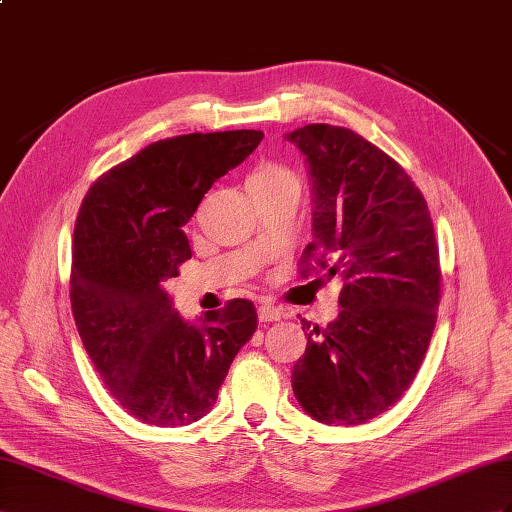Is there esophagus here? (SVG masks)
Instances as JSON below:
<instances>
[{
  "label": "esophagus",
  "instance_id": "34e87169",
  "mask_svg": "<svg viewBox=\"0 0 512 512\" xmlns=\"http://www.w3.org/2000/svg\"><path fill=\"white\" fill-rule=\"evenodd\" d=\"M257 316L261 322H277V320L285 318V311L281 307H274V305H261L257 309Z\"/></svg>",
  "mask_w": 512,
  "mask_h": 512
}]
</instances>
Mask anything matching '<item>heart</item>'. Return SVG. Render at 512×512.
Returning <instances> with one entry per match:
<instances>
[{
    "instance_id": "heart-1",
    "label": "heart",
    "mask_w": 512,
    "mask_h": 512,
    "mask_svg": "<svg viewBox=\"0 0 512 512\" xmlns=\"http://www.w3.org/2000/svg\"><path fill=\"white\" fill-rule=\"evenodd\" d=\"M248 190L253 196L294 190L298 192V177L290 168L279 162H261L248 175Z\"/></svg>"
}]
</instances>
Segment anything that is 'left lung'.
Instances as JSON below:
<instances>
[{
    "mask_svg": "<svg viewBox=\"0 0 512 512\" xmlns=\"http://www.w3.org/2000/svg\"><path fill=\"white\" fill-rule=\"evenodd\" d=\"M285 138L305 155L313 183V242L300 274L344 279L337 320L311 331L303 320L307 348L292 389L322 424H365L409 389L435 331V229L404 168L352 129L313 123Z\"/></svg>",
    "mask_w": 512,
    "mask_h": 512,
    "instance_id": "left-lung-1",
    "label": "left lung"
}]
</instances>
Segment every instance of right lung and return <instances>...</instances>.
<instances>
[{"mask_svg": "<svg viewBox=\"0 0 512 512\" xmlns=\"http://www.w3.org/2000/svg\"><path fill=\"white\" fill-rule=\"evenodd\" d=\"M261 138L235 129L157 140L84 196L73 233V318L99 378L142 424L186 426L212 411L257 331L251 300L233 298L188 324L162 283L192 257L181 227Z\"/></svg>", "mask_w": 512, "mask_h": 512, "instance_id": "add662e5", "label": "right lung"}]
</instances>
